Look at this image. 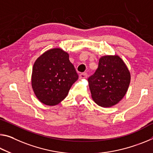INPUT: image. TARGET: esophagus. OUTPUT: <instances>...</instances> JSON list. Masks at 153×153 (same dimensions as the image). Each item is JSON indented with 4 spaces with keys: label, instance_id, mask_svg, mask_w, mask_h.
I'll list each match as a JSON object with an SVG mask.
<instances>
[{
    "label": "esophagus",
    "instance_id": "esophagus-1",
    "mask_svg": "<svg viewBox=\"0 0 153 153\" xmlns=\"http://www.w3.org/2000/svg\"><path fill=\"white\" fill-rule=\"evenodd\" d=\"M87 77V74L86 73H82V74H79V78L80 79H85Z\"/></svg>",
    "mask_w": 153,
    "mask_h": 153
}]
</instances>
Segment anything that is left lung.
<instances>
[{
  "label": "left lung",
  "instance_id": "1",
  "mask_svg": "<svg viewBox=\"0 0 153 153\" xmlns=\"http://www.w3.org/2000/svg\"><path fill=\"white\" fill-rule=\"evenodd\" d=\"M130 80L129 69L117 55L100 58L98 68L88 79L92 98L103 108L114 105L124 97Z\"/></svg>",
  "mask_w": 153,
  "mask_h": 153
}]
</instances>
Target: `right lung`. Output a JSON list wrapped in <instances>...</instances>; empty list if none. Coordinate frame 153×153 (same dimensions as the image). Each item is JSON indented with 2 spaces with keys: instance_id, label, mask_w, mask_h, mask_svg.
Returning <instances> with one entry per match:
<instances>
[{
  "instance_id": "add662e5",
  "label": "right lung",
  "mask_w": 153,
  "mask_h": 153,
  "mask_svg": "<svg viewBox=\"0 0 153 153\" xmlns=\"http://www.w3.org/2000/svg\"><path fill=\"white\" fill-rule=\"evenodd\" d=\"M78 79L69 54L60 48L51 49L36 60L33 67L32 87L36 97L47 105H55L67 96Z\"/></svg>"
}]
</instances>
